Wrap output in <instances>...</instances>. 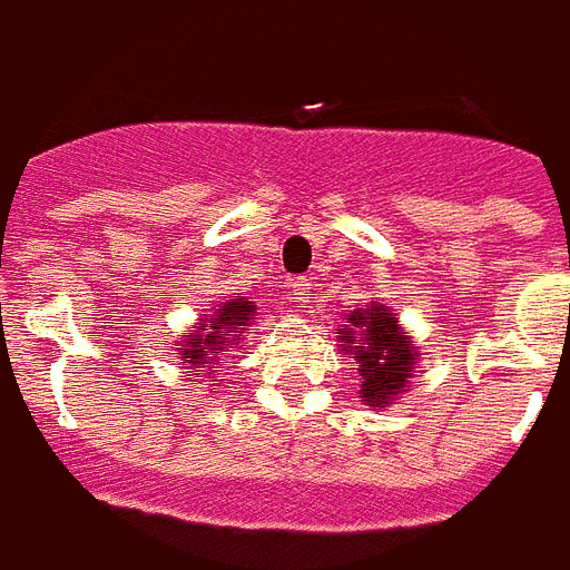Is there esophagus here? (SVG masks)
I'll list each match as a JSON object with an SVG mask.
<instances>
[{
	"mask_svg": "<svg viewBox=\"0 0 570 570\" xmlns=\"http://www.w3.org/2000/svg\"><path fill=\"white\" fill-rule=\"evenodd\" d=\"M308 291H312V282L303 279V276H294V279H288V285H285V299H288L291 306L306 308Z\"/></svg>",
	"mask_w": 570,
	"mask_h": 570,
	"instance_id": "obj_1",
	"label": "esophagus"
}]
</instances>
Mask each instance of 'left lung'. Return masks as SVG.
I'll return each mask as SVG.
<instances>
[{"mask_svg":"<svg viewBox=\"0 0 570 570\" xmlns=\"http://www.w3.org/2000/svg\"><path fill=\"white\" fill-rule=\"evenodd\" d=\"M335 338L344 356L356 362L353 371L362 380L358 397L364 406L385 409L412 389L409 382L421 362V347L391 306L373 299L371 306L350 308Z\"/></svg>","mask_w":570,"mask_h":570,"instance_id":"obj_1","label":"left lung"}]
</instances>
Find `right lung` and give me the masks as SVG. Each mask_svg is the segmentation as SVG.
Returning <instances> with one entry per match:
<instances>
[{
  "mask_svg": "<svg viewBox=\"0 0 570 570\" xmlns=\"http://www.w3.org/2000/svg\"><path fill=\"white\" fill-rule=\"evenodd\" d=\"M253 321H256V303L249 297L212 303V308L194 326L181 332V338L176 341V353L185 364V373L217 382L212 371L223 362L232 344H240V332L247 330Z\"/></svg>",
  "mask_w": 570,
  "mask_h": 570,
  "instance_id": "add662e5",
  "label": "right lung"
}]
</instances>
